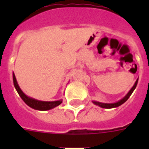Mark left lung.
I'll return each instance as SVG.
<instances>
[{"label": "left lung", "instance_id": "obj_1", "mask_svg": "<svg viewBox=\"0 0 149 149\" xmlns=\"http://www.w3.org/2000/svg\"><path fill=\"white\" fill-rule=\"evenodd\" d=\"M137 84H138V79H137L136 82H135V84H134V85L133 86V87L131 89V91L128 92V93H127V95L125 96L123 99L120 100V101L117 102V103H114V104H103V103H100V102L93 101V104H95L96 105H98V106L101 107L103 108H113V107H117L120 106V105H121L122 104H124L125 101H127V100L130 97V96L132 95V93H133V91H134V89L136 88Z\"/></svg>", "mask_w": 149, "mask_h": 149}]
</instances>
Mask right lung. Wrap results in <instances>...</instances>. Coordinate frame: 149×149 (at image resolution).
Here are the masks:
<instances>
[{
  "label": "right lung",
  "instance_id": "add662e5",
  "mask_svg": "<svg viewBox=\"0 0 149 149\" xmlns=\"http://www.w3.org/2000/svg\"><path fill=\"white\" fill-rule=\"evenodd\" d=\"M13 80H14V85L15 87L17 90V93L19 94V96L22 97V99L24 101V103L29 105V107H31V108L36 109V110H39V111H47V110H50V109L56 107L58 106L59 104H62V100H57V101H52V102H46V101H39L37 100L32 99L29 97H27L22 90L20 89L19 86L17 83L16 78H15V74H13Z\"/></svg>",
  "mask_w": 149,
  "mask_h": 149
}]
</instances>
